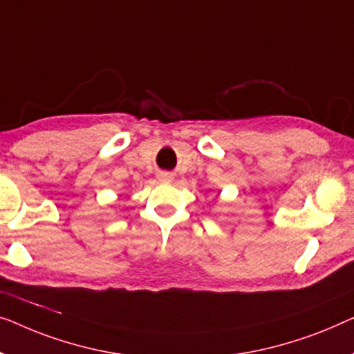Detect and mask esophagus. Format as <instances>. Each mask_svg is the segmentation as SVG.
I'll return each mask as SVG.
<instances>
[{"instance_id": "34e87169", "label": "esophagus", "mask_w": 354, "mask_h": 354, "mask_svg": "<svg viewBox=\"0 0 354 354\" xmlns=\"http://www.w3.org/2000/svg\"><path fill=\"white\" fill-rule=\"evenodd\" d=\"M158 179H160L162 183H170L173 179V175L171 173H160V175H158Z\"/></svg>"}]
</instances>
